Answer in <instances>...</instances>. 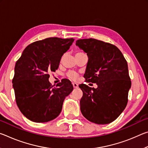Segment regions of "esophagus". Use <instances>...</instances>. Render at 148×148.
Returning <instances> with one entry per match:
<instances>
[{"instance_id":"1","label":"esophagus","mask_w":148,"mask_h":148,"mask_svg":"<svg viewBox=\"0 0 148 148\" xmlns=\"http://www.w3.org/2000/svg\"><path fill=\"white\" fill-rule=\"evenodd\" d=\"M72 85H73L74 88H77V87H78V84L76 83H73L72 84Z\"/></svg>"}]
</instances>
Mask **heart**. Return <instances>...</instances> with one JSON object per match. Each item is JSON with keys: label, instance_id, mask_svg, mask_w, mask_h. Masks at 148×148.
<instances>
[{"label": "heart", "instance_id": "1", "mask_svg": "<svg viewBox=\"0 0 148 148\" xmlns=\"http://www.w3.org/2000/svg\"><path fill=\"white\" fill-rule=\"evenodd\" d=\"M79 53H82V52H77V53L76 55L77 54H79ZM67 76L69 77L70 79H71L72 80H74V81H76L77 79H78V75H77L76 73H75V72H70L67 74Z\"/></svg>", "mask_w": 148, "mask_h": 148}]
</instances>
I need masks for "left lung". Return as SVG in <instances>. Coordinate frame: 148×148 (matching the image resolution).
<instances>
[{
  "mask_svg": "<svg viewBox=\"0 0 148 148\" xmlns=\"http://www.w3.org/2000/svg\"><path fill=\"white\" fill-rule=\"evenodd\" d=\"M76 46L88 56L86 82L97 88L79 85L83 91L80 100L82 114L96 124H108L116 120L126 107L131 87L128 65L121 51L113 44L94 38L79 39Z\"/></svg>",
  "mask_w": 148,
  "mask_h": 148,
  "instance_id": "1",
  "label": "left lung"
}]
</instances>
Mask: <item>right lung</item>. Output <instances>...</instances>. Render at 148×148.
Masks as SVG:
<instances>
[{
	"mask_svg": "<svg viewBox=\"0 0 148 148\" xmlns=\"http://www.w3.org/2000/svg\"><path fill=\"white\" fill-rule=\"evenodd\" d=\"M74 40L51 37L34 42L17 61L12 79L16 101L21 113L31 121L44 123L56 119L65 97L73 90L67 79L53 87L49 74L59 68L62 56Z\"/></svg>",
	"mask_w": 148,
	"mask_h": 148,
	"instance_id": "add662e5",
	"label": "right lung"
}]
</instances>
